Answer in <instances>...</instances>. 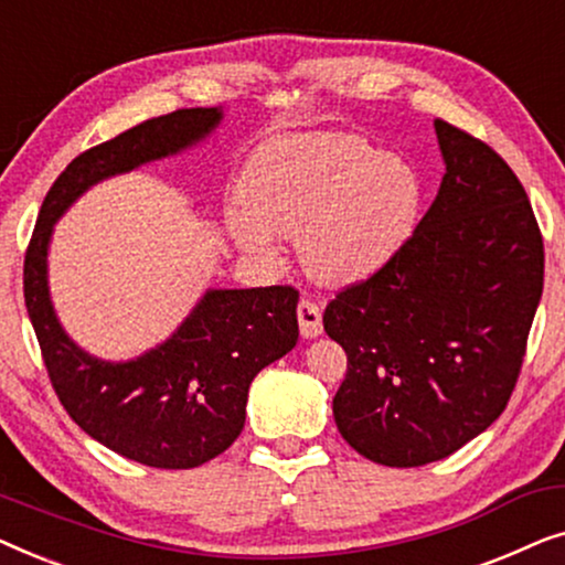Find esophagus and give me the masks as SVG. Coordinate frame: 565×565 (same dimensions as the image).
I'll return each mask as SVG.
<instances>
[{
    "label": "esophagus",
    "mask_w": 565,
    "mask_h": 565,
    "mask_svg": "<svg viewBox=\"0 0 565 565\" xmlns=\"http://www.w3.org/2000/svg\"><path fill=\"white\" fill-rule=\"evenodd\" d=\"M298 323H300V334H303V339L319 337L323 331L319 303H313V300H308V298L300 300V303H298Z\"/></svg>",
    "instance_id": "1"
}]
</instances>
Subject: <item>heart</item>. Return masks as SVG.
I'll return each instance as SVG.
<instances>
[{
	"mask_svg": "<svg viewBox=\"0 0 565 565\" xmlns=\"http://www.w3.org/2000/svg\"><path fill=\"white\" fill-rule=\"evenodd\" d=\"M242 198L226 226L246 257L275 265L277 236H298L313 280L354 285L388 267L408 244L424 188L398 153L360 136L311 134L262 146L246 167Z\"/></svg>",
	"mask_w": 565,
	"mask_h": 565,
	"instance_id": "b5f03b06",
	"label": "heart"
}]
</instances>
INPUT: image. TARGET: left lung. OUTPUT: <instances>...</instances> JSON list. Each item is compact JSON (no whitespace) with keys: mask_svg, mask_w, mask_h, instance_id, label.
Listing matches in <instances>:
<instances>
[{"mask_svg":"<svg viewBox=\"0 0 565 565\" xmlns=\"http://www.w3.org/2000/svg\"><path fill=\"white\" fill-rule=\"evenodd\" d=\"M435 130V203L388 267L323 311L347 352L339 435L391 468L443 460L499 419L543 296V236L522 182L466 130Z\"/></svg>","mask_w":565,"mask_h":565,"instance_id":"1","label":"left lung"}]
</instances>
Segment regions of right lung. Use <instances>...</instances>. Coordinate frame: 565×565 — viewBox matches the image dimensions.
I'll use <instances>...</instances> for the list:
<instances>
[{"label":"right lung","mask_w":565,"mask_h":565,"mask_svg":"<svg viewBox=\"0 0 565 565\" xmlns=\"http://www.w3.org/2000/svg\"><path fill=\"white\" fill-rule=\"evenodd\" d=\"M221 120V107H188L79 153L45 195L25 252V306L58 401L92 439L151 468H198L234 445L252 381L298 342V290H207L167 342L110 362L84 352L61 327L49 290V246L56 221L92 184L174 157Z\"/></svg>","instance_id":"obj_1"}]
</instances>
